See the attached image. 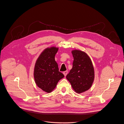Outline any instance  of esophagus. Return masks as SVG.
Segmentation results:
<instances>
[{
    "mask_svg": "<svg viewBox=\"0 0 124 124\" xmlns=\"http://www.w3.org/2000/svg\"><path fill=\"white\" fill-rule=\"evenodd\" d=\"M67 74H68V71H67V70H66V71H65V72H63V74L64 75L65 77H66V76H67Z\"/></svg>",
    "mask_w": 124,
    "mask_h": 124,
    "instance_id": "esophagus-1",
    "label": "esophagus"
}]
</instances>
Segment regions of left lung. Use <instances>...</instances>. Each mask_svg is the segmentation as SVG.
Returning a JSON list of instances; mask_svg holds the SVG:
<instances>
[{
    "instance_id": "left-lung-1",
    "label": "left lung",
    "mask_w": 124,
    "mask_h": 124,
    "mask_svg": "<svg viewBox=\"0 0 124 124\" xmlns=\"http://www.w3.org/2000/svg\"><path fill=\"white\" fill-rule=\"evenodd\" d=\"M74 57L73 68L66 76L74 90L80 94L89 90L94 80L95 72L92 61L86 52L72 51Z\"/></svg>"
}]
</instances>
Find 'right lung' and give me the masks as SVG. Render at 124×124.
I'll use <instances>...</instances> for the list:
<instances>
[{
  "mask_svg": "<svg viewBox=\"0 0 124 124\" xmlns=\"http://www.w3.org/2000/svg\"><path fill=\"white\" fill-rule=\"evenodd\" d=\"M58 47L51 46L45 49L37 59L34 70L35 82L38 87L46 92L54 90L58 81L64 77L59 71L55 56Z\"/></svg>",
  "mask_w": 124,
  "mask_h": 124,
  "instance_id": "1",
  "label": "right lung"
}]
</instances>
